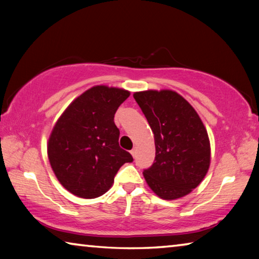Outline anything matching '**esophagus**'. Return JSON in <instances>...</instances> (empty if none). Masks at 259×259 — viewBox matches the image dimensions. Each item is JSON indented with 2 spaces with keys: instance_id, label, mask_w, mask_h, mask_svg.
<instances>
[{
  "instance_id": "esophagus-1",
  "label": "esophagus",
  "mask_w": 259,
  "mask_h": 259,
  "mask_svg": "<svg viewBox=\"0 0 259 259\" xmlns=\"http://www.w3.org/2000/svg\"><path fill=\"white\" fill-rule=\"evenodd\" d=\"M130 153H131V155H133L134 157H136V155H137V150H136V147L133 148V150L130 151Z\"/></svg>"
}]
</instances>
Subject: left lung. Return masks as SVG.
<instances>
[{"instance_id": "8db88e82", "label": "left lung", "mask_w": 259, "mask_h": 259, "mask_svg": "<svg viewBox=\"0 0 259 259\" xmlns=\"http://www.w3.org/2000/svg\"><path fill=\"white\" fill-rule=\"evenodd\" d=\"M154 134L155 160L144 177L157 196L175 200L202 182L210 164V143L198 113L171 90L135 93Z\"/></svg>"}]
</instances>
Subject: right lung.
<instances>
[{
  "mask_svg": "<svg viewBox=\"0 0 259 259\" xmlns=\"http://www.w3.org/2000/svg\"><path fill=\"white\" fill-rule=\"evenodd\" d=\"M130 93L97 85L87 90L57 121L48 144L56 177L72 194L95 199L111 188L114 177L134 159L119 145L114 114Z\"/></svg>",
  "mask_w": 259,
  "mask_h": 259,
  "instance_id": "right-lung-1",
  "label": "right lung"
}]
</instances>
